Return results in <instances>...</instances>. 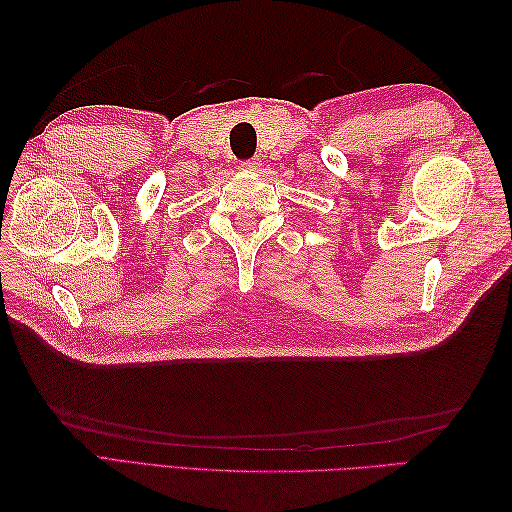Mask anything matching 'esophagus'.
<instances>
[{
  "mask_svg": "<svg viewBox=\"0 0 512 512\" xmlns=\"http://www.w3.org/2000/svg\"><path fill=\"white\" fill-rule=\"evenodd\" d=\"M242 167H246V169H259V167H262V156H255V158L246 160Z\"/></svg>",
  "mask_w": 512,
  "mask_h": 512,
  "instance_id": "34e87169",
  "label": "esophagus"
}]
</instances>
